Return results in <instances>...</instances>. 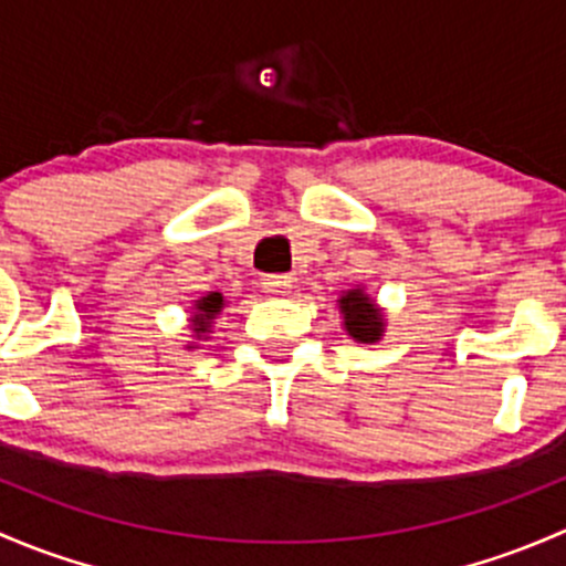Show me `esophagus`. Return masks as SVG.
Returning a JSON list of instances; mask_svg holds the SVG:
<instances>
[{
    "label": "esophagus",
    "mask_w": 566,
    "mask_h": 566,
    "mask_svg": "<svg viewBox=\"0 0 566 566\" xmlns=\"http://www.w3.org/2000/svg\"><path fill=\"white\" fill-rule=\"evenodd\" d=\"M293 287V279L290 276H265L262 279V293L271 295V298H284Z\"/></svg>",
    "instance_id": "obj_1"
}]
</instances>
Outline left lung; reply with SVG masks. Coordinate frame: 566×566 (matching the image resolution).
Returning a JSON list of instances; mask_svg holds the SVG:
<instances>
[{"label": "left lung", "mask_w": 566, "mask_h": 566, "mask_svg": "<svg viewBox=\"0 0 566 566\" xmlns=\"http://www.w3.org/2000/svg\"><path fill=\"white\" fill-rule=\"evenodd\" d=\"M336 304H339L342 328H345V334L350 336L353 342L375 345V342L384 339L386 312L375 304V298H369V295L364 293V287L345 290Z\"/></svg>", "instance_id": "left-lung-1"}]
</instances>
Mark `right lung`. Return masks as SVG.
Here are the masks:
<instances>
[{
    "mask_svg": "<svg viewBox=\"0 0 566 566\" xmlns=\"http://www.w3.org/2000/svg\"><path fill=\"white\" fill-rule=\"evenodd\" d=\"M227 306V301H224V295L221 293H205L202 298H197L191 304V334L197 336V339H208L210 334H213V323H216V317L221 315V310H224ZM186 347H193V342L191 345H186Z\"/></svg>",
    "mask_w": 566,
    "mask_h": 566,
    "instance_id": "obj_1",
    "label": "right lung"
}]
</instances>
